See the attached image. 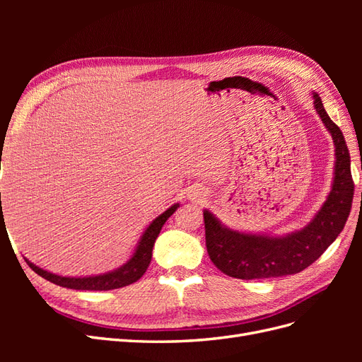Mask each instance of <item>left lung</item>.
Listing matches in <instances>:
<instances>
[{"label": "left lung", "instance_id": "left-lung-1", "mask_svg": "<svg viewBox=\"0 0 362 362\" xmlns=\"http://www.w3.org/2000/svg\"><path fill=\"white\" fill-rule=\"evenodd\" d=\"M314 107L335 145L332 189L313 221L300 231L282 237L246 234L229 229L204 210L205 245L213 264L225 275L238 279H264L294 275L311 266L343 231L350 214L355 184L344 136L327 116L320 96Z\"/></svg>", "mask_w": 362, "mask_h": 362}]
</instances>
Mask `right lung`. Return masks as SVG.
Masks as SVG:
<instances>
[{
    "instance_id": "right-lung-1",
    "label": "right lung",
    "mask_w": 362,
    "mask_h": 362,
    "mask_svg": "<svg viewBox=\"0 0 362 362\" xmlns=\"http://www.w3.org/2000/svg\"><path fill=\"white\" fill-rule=\"evenodd\" d=\"M178 206H180V204H173L163 214L156 217L154 221L151 222V225L146 228L144 235H141L133 257H131L124 266H120L119 269H116L113 272H107V273H104V275L84 276V278L60 276V275H54V273H51V272H47V270L35 266L27 258H25V261H27V264L37 273V275H40L42 278H45L47 281H49L52 284H57V286H60V287L74 288V290L105 291V290H115V288L129 286V284H133L144 276V273L146 272L149 262H151V258H152V247H154V243L161 231V228L164 223H166L168 218L175 211H177Z\"/></svg>"
}]
</instances>
